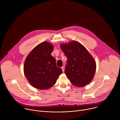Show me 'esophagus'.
<instances>
[{"label":"esophagus","instance_id":"34e87169","mask_svg":"<svg viewBox=\"0 0 120 120\" xmlns=\"http://www.w3.org/2000/svg\"><path fill=\"white\" fill-rule=\"evenodd\" d=\"M61 68H62V71L64 72V66H62V67H61Z\"/></svg>","mask_w":120,"mask_h":120}]
</instances>
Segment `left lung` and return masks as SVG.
I'll use <instances>...</instances> for the list:
<instances>
[{"mask_svg": "<svg viewBox=\"0 0 120 120\" xmlns=\"http://www.w3.org/2000/svg\"><path fill=\"white\" fill-rule=\"evenodd\" d=\"M60 47L67 58L65 74L71 83L83 87L92 81L96 63L86 49L75 41L62 44Z\"/></svg>", "mask_w": 120, "mask_h": 120, "instance_id": "1", "label": "left lung"}]
</instances>
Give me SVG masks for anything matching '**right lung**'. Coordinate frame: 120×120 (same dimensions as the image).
<instances>
[{"label":"right lung","mask_w":120,"mask_h":120,"mask_svg":"<svg viewBox=\"0 0 120 120\" xmlns=\"http://www.w3.org/2000/svg\"><path fill=\"white\" fill-rule=\"evenodd\" d=\"M53 45L44 42L34 48L26 57L24 66L25 75L33 87L47 89L56 83L62 70L51 55Z\"/></svg>","instance_id":"add662e5"}]
</instances>
